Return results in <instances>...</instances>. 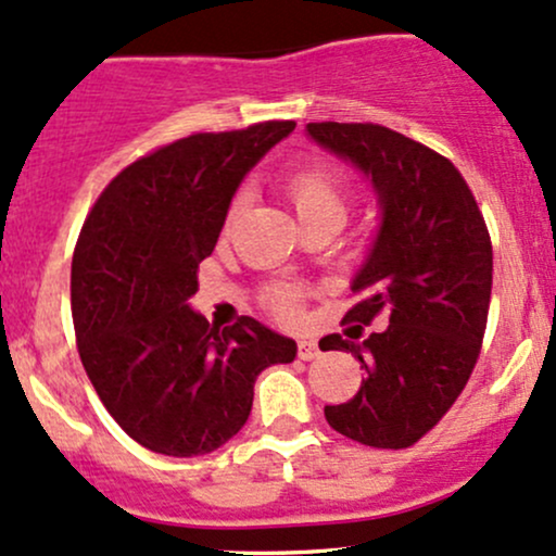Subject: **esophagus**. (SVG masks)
Here are the masks:
<instances>
[{"mask_svg":"<svg viewBox=\"0 0 556 556\" xmlns=\"http://www.w3.org/2000/svg\"><path fill=\"white\" fill-rule=\"evenodd\" d=\"M320 355V348L315 339H300V357L302 361H315Z\"/></svg>","mask_w":556,"mask_h":556,"instance_id":"obj_1","label":"esophagus"}]
</instances>
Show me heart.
<instances>
[{
    "mask_svg": "<svg viewBox=\"0 0 556 556\" xmlns=\"http://www.w3.org/2000/svg\"><path fill=\"white\" fill-rule=\"evenodd\" d=\"M286 195H289L291 206H294L300 223H313V219H328V223L342 225L350 208V177L333 161H309L291 172L283 182ZM243 206H247V190H238L232 195L228 212H225V225L236 223L241 217ZM302 302V291L294 286H276L267 296V304L280 315V318H291L296 315Z\"/></svg>",
    "mask_w": 556,
    "mask_h": 556,
    "instance_id": "1",
    "label": "heart"
}]
</instances>
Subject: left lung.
<instances>
[{
    "instance_id": "8db88e82",
    "label": "left lung",
    "mask_w": 556,
    "mask_h": 556,
    "mask_svg": "<svg viewBox=\"0 0 556 556\" xmlns=\"http://www.w3.org/2000/svg\"><path fill=\"white\" fill-rule=\"evenodd\" d=\"M307 135L366 172L379 195V236L344 315L357 324L352 339L376 317L391 320L363 342L320 339V350L352 352L366 371L355 397L326 405V421L355 443L408 447L451 410L480 357L491 232L462 172L432 148L381 124L313 122Z\"/></svg>"
}]
</instances>
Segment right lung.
I'll return each mask as SVG.
<instances>
[{"mask_svg":"<svg viewBox=\"0 0 556 556\" xmlns=\"http://www.w3.org/2000/svg\"><path fill=\"white\" fill-rule=\"evenodd\" d=\"M294 122L199 132L118 172L94 201L71 262L76 348L118 427L164 456H204L252 414L254 381L296 342L241 315L208 326L188 300L232 193Z\"/></svg>","mask_w":556,"mask_h":556,"instance_id":"obj_1","label":"right lung"}]
</instances>
